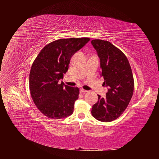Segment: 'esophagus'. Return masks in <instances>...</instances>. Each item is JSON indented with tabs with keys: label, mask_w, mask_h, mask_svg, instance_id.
<instances>
[{
	"label": "esophagus",
	"mask_w": 159,
	"mask_h": 159,
	"mask_svg": "<svg viewBox=\"0 0 159 159\" xmlns=\"http://www.w3.org/2000/svg\"><path fill=\"white\" fill-rule=\"evenodd\" d=\"M80 92L81 93H85V92H87V91L84 89L83 88H81V89H80Z\"/></svg>",
	"instance_id": "esophagus-1"
}]
</instances>
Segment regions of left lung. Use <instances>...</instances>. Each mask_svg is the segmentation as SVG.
I'll use <instances>...</instances> for the list:
<instances>
[{"instance_id":"left-lung-1","label":"left lung","mask_w":159,"mask_h":159,"mask_svg":"<svg viewBox=\"0 0 159 159\" xmlns=\"http://www.w3.org/2000/svg\"><path fill=\"white\" fill-rule=\"evenodd\" d=\"M91 42L100 58L103 85L109 88L105 98L98 95V101L93 105L91 114L100 121L111 122L121 116L132 98V70L126 56L111 43L99 39Z\"/></svg>"}]
</instances>
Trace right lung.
I'll use <instances>...</instances> for the list:
<instances>
[{
    "instance_id": "obj_1",
    "label": "right lung",
    "mask_w": 159,
    "mask_h": 159,
    "mask_svg": "<svg viewBox=\"0 0 159 159\" xmlns=\"http://www.w3.org/2000/svg\"><path fill=\"white\" fill-rule=\"evenodd\" d=\"M89 38H61L45 46L34 61L29 75L31 97L47 117L60 119L73 113L78 88L60 83L71 57L89 41Z\"/></svg>"
}]
</instances>
